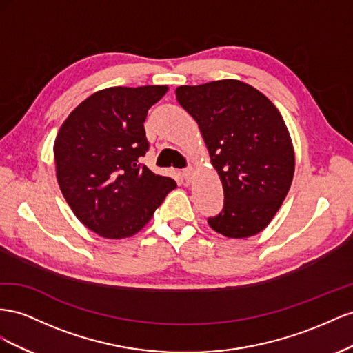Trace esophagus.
<instances>
[{
    "label": "esophagus",
    "mask_w": 353,
    "mask_h": 353,
    "mask_svg": "<svg viewBox=\"0 0 353 353\" xmlns=\"http://www.w3.org/2000/svg\"><path fill=\"white\" fill-rule=\"evenodd\" d=\"M183 177H185V180H186L188 183L192 182V179H194V168L189 167V168L183 170Z\"/></svg>",
    "instance_id": "obj_1"
}]
</instances>
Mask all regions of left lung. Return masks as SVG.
I'll list each match as a JSON object with an SVG mask.
<instances>
[{"instance_id": "obj_1", "label": "left lung", "mask_w": 353, "mask_h": 353, "mask_svg": "<svg viewBox=\"0 0 353 353\" xmlns=\"http://www.w3.org/2000/svg\"><path fill=\"white\" fill-rule=\"evenodd\" d=\"M192 117L225 192L208 225L226 238L261 232L283 205L294 176V148L283 115L257 88L219 79L176 88Z\"/></svg>"}]
</instances>
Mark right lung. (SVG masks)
I'll use <instances>...</instances> for the list:
<instances>
[{
	"instance_id": "add662e5",
	"label": "right lung",
	"mask_w": 353,
	"mask_h": 353,
	"mask_svg": "<svg viewBox=\"0 0 353 353\" xmlns=\"http://www.w3.org/2000/svg\"><path fill=\"white\" fill-rule=\"evenodd\" d=\"M167 92V85L99 90L59 130L53 146L59 188L77 219L99 236L136 235L177 186L139 164L149 148L148 109Z\"/></svg>"
}]
</instances>
